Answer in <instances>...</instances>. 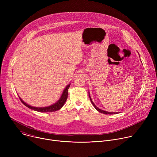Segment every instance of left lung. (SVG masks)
Wrapping results in <instances>:
<instances>
[{
	"instance_id": "obj_1",
	"label": "left lung",
	"mask_w": 157,
	"mask_h": 157,
	"mask_svg": "<svg viewBox=\"0 0 157 157\" xmlns=\"http://www.w3.org/2000/svg\"><path fill=\"white\" fill-rule=\"evenodd\" d=\"M89 98H90V101H91L92 104L93 105V106L94 107V108H95L98 111H99V113H102V114H116L118 113H112V112H107V111H105V110H102V109H100L99 108H98V107L94 104V102H93V101H92L91 98V96H90V94H89Z\"/></svg>"
}]
</instances>
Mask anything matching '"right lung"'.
I'll use <instances>...</instances> for the list:
<instances>
[{
    "mask_svg": "<svg viewBox=\"0 0 157 157\" xmlns=\"http://www.w3.org/2000/svg\"><path fill=\"white\" fill-rule=\"evenodd\" d=\"M70 84H69L68 85H67L66 86V87L64 89V90L62 93V94H61L60 98L59 99V100L56 102H55V104H53L52 105H50L49 106L43 107H33V106L30 105L28 104H27L26 102H25L20 97H19V98H20L21 102L23 103L25 106H27L29 109H32L33 110L38 111V112H41V113H50V112H55V111H56L58 110H59L64 105L65 102L67 100V98H68V89L70 88Z\"/></svg>",
    "mask_w": 157,
    "mask_h": 157,
    "instance_id": "obj_1",
    "label": "right lung"
}]
</instances>
